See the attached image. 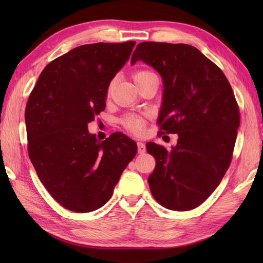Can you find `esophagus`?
Listing matches in <instances>:
<instances>
[{
    "mask_svg": "<svg viewBox=\"0 0 263 263\" xmlns=\"http://www.w3.org/2000/svg\"><path fill=\"white\" fill-rule=\"evenodd\" d=\"M138 153L140 155H143L146 153V146L143 142H138Z\"/></svg>",
    "mask_w": 263,
    "mask_h": 263,
    "instance_id": "34e87169",
    "label": "esophagus"
}]
</instances>
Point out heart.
Returning a JSON list of instances; mask_svg holds the SVG:
<instances>
[{
    "label": "heart",
    "instance_id": "b5f03b06",
    "mask_svg": "<svg viewBox=\"0 0 263 263\" xmlns=\"http://www.w3.org/2000/svg\"><path fill=\"white\" fill-rule=\"evenodd\" d=\"M152 74H154L153 72L147 71V70L138 71L135 74H133V80H135L136 85L138 86V85H140V82H142L147 77L152 76ZM111 87H113V82H111L107 88L108 96L111 91ZM120 123L127 132H130L135 136H141V135H143L144 128H146L147 119H146V116H143V115L130 113V114H125L124 116H122L120 119Z\"/></svg>",
    "mask_w": 263,
    "mask_h": 263
}]
</instances>
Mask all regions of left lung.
<instances>
[{"label": "left lung", "mask_w": 263, "mask_h": 263, "mask_svg": "<svg viewBox=\"0 0 263 263\" xmlns=\"http://www.w3.org/2000/svg\"><path fill=\"white\" fill-rule=\"evenodd\" d=\"M143 61L164 83L158 136L177 133L171 150L148 142L156 159L148 177L153 197L171 210L197 208L219 185L231 165L239 109L227 78L198 48L143 42L131 64Z\"/></svg>", "instance_id": "8db88e82"}]
</instances>
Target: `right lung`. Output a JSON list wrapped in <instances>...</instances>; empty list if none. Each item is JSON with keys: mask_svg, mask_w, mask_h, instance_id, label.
Masks as SVG:
<instances>
[{"mask_svg": "<svg viewBox=\"0 0 263 263\" xmlns=\"http://www.w3.org/2000/svg\"><path fill=\"white\" fill-rule=\"evenodd\" d=\"M136 42L76 47L39 76L26 106L28 154L48 193L74 212H90L110 199L137 143L116 132L99 142L88 123L105 109L109 82Z\"/></svg>", "mask_w": 263, "mask_h": 263, "instance_id": "add662e5", "label": "right lung"}]
</instances>
